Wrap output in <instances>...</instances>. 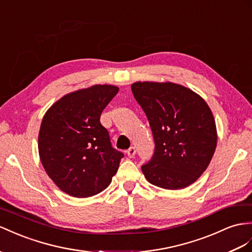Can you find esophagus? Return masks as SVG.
Wrapping results in <instances>:
<instances>
[{
	"label": "esophagus",
	"mask_w": 252,
	"mask_h": 252,
	"mask_svg": "<svg viewBox=\"0 0 252 252\" xmlns=\"http://www.w3.org/2000/svg\"><path fill=\"white\" fill-rule=\"evenodd\" d=\"M126 154H127V157H128V158H134L135 154H136V149H135L134 147H131L130 149H127Z\"/></svg>",
	"instance_id": "obj_1"
}]
</instances>
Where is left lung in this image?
<instances>
[{"label": "left lung", "mask_w": 252, "mask_h": 252, "mask_svg": "<svg viewBox=\"0 0 252 252\" xmlns=\"http://www.w3.org/2000/svg\"><path fill=\"white\" fill-rule=\"evenodd\" d=\"M132 93L153 134L154 153L141 166L148 182L181 189L202 175L216 149L214 117L206 102L175 83L136 82Z\"/></svg>", "instance_id": "8db88e82"}]
</instances>
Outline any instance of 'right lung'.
<instances>
[{
  "instance_id": "add662e5",
  "label": "right lung",
  "mask_w": 252,
  "mask_h": 252,
  "mask_svg": "<svg viewBox=\"0 0 252 252\" xmlns=\"http://www.w3.org/2000/svg\"><path fill=\"white\" fill-rule=\"evenodd\" d=\"M119 88L94 85L63 95L40 126L38 150L48 176L68 195L92 197L111 184L124 153L114 149L100 117Z\"/></svg>"
}]
</instances>
